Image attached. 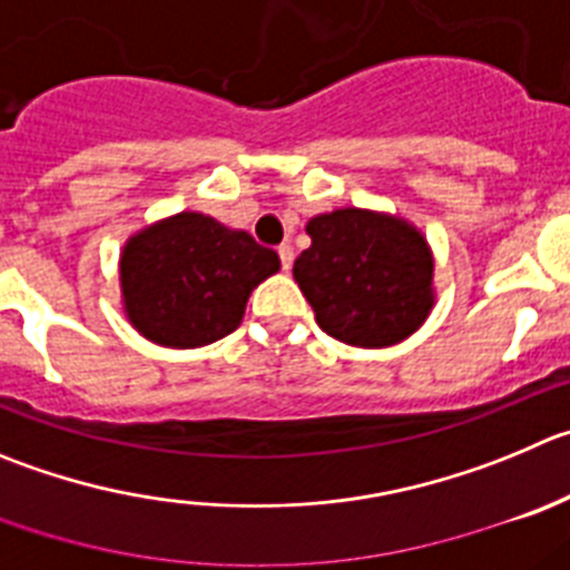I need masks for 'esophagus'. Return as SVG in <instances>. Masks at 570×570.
Instances as JSON below:
<instances>
[{
	"mask_svg": "<svg viewBox=\"0 0 570 570\" xmlns=\"http://www.w3.org/2000/svg\"><path fill=\"white\" fill-rule=\"evenodd\" d=\"M278 258H281V267L292 269V261H295V249H292V244H281Z\"/></svg>",
	"mask_w": 570,
	"mask_h": 570,
	"instance_id": "34e87169",
	"label": "esophagus"
}]
</instances>
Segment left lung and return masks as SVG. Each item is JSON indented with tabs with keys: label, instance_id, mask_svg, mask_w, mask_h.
Listing matches in <instances>:
<instances>
[{
	"label": "left lung",
	"instance_id": "1",
	"mask_svg": "<svg viewBox=\"0 0 570 570\" xmlns=\"http://www.w3.org/2000/svg\"><path fill=\"white\" fill-rule=\"evenodd\" d=\"M306 233L312 247L297 255L292 275L328 337L382 348L422 326L433 309V255L416 227L343 207L315 216Z\"/></svg>",
	"mask_w": 570,
	"mask_h": 570
}]
</instances>
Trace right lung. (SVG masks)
I'll return each instance as SVG.
<instances>
[{
  "mask_svg": "<svg viewBox=\"0 0 570 570\" xmlns=\"http://www.w3.org/2000/svg\"><path fill=\"white\" fill-rule=\"evenodd\" d=\"M278 253L202 213H177L126 242L120 286L131 326L151 343L196 348L236 332Z\"/></svg>",
  "mask_w": 570,
  "mask_h": 570,
  "instance_id": "add662e5",
  "label": "right lung"
}]
</instances>
